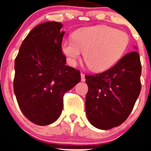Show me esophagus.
Here are the masks:
<instances>
[{
	"label": "esophagus",
	"mask_w": 151,
	"mask_h": 151,
	"mask_svg": "<svg viewBox=\"0 0 151 151\" xmlns=\"http://www.w3.org/2000/svg\"><path fill=\"white\" fill-rule=\"evenodd\" d=\"M81 81H85V77L84 73H81Z\"/></svg>",
	"instance_id": "1"
}]
</instances>
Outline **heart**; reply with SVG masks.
Returning <instances> with one entry per match:
<instances>
[{
	"label": "heart",
	"instance_id": "1",
	"mask_svg": "<svg viewBox=\"0 0 151 151\" xmlns=\"http://www.w3.org/2000/svg\"><path fill=\"white\" fill-rule=\"evenodd\" d=\"M129 44L125 32L106 25L86 27L76 30L72 40H65L61 50L71 66H75L84 52L85 63L91 70L104 71L123 56Z\"/></svg>",
	"mask_w": 151,
	"mask_h": 151
}]
</instances>
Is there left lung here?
<instances>
[{
	"label": "left lung",
	"mask_w": 151,
	"mask_h": 151,
	"mask_svg": "<svg viewBox=\"0 0 151 151\" xmlns=\"http://www.w3.org/2000/svg\"><path fill=\"white\" fill-rule=\"evenodd\" d=\"M140 75L141 63L137 51L125 55L102 73L85 75L88 86L85 110L91 124L100 129L122 124L139 97Z\"/></svg>",
	"instance_id": "obj_1"
}]
</instances>
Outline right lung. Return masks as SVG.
<instances>
[{"mask_svg":"<svg viewBox=\"0 0 151 151\" xmlns=\"http://www.w3.org/2000/svg\"><path fill=\"white\" fill-rule=\"evenodd\" d=\"M62 26L56 22L38 24L22 42L14 61L16 99L24 116L39 126L58 119L64 93L81 81L79 70L66 65Z\"/></svg>","mask_w":151,"mask_h":151,"instance_id":"obj_1","label":"right lung"}]
</instances>
